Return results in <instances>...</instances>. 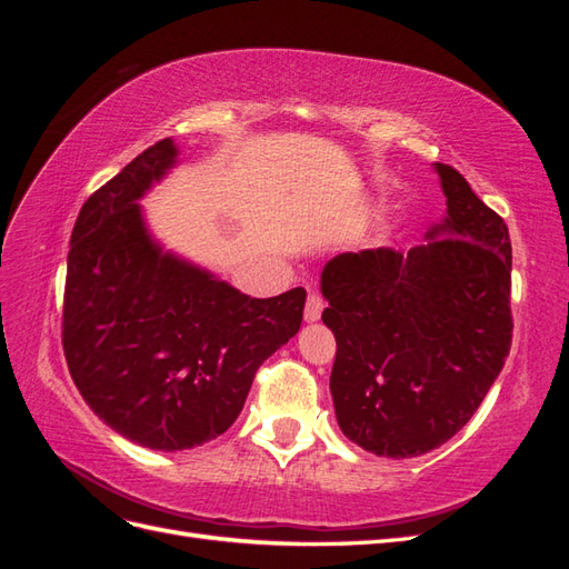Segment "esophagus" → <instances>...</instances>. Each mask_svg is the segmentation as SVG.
<instances>
[{
    "label": "esophagus",
    "mask_w": 569,
    "mask_h": 569,
    "mask_svg": "<svg viewBox=\"0 0 569 569\" xmlns=\"http://www.w3.org/2000/svg\"><path fill=\"white\" fill-rule=\"evenodd\" d=\"M322 308H325L322 297H320V295H316V291H311V295H308V299H306L303 320H306V322H316V320H320Z\"/></svg>",
    "instance_id": "1"
}]
</instances>
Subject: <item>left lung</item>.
<instances>
[{
    "label": "left lung",
    "instance_id": "1",
    "mask_svg": "<svg viewBox=\"0 0 569 569\" xmlns=\"http://www.w3.org/2000/svg\"><path fill=\"white\" fill-rule=\"evenodd\" d=\"M435 170L446 216L425 244L339 253L320 280L337 422L360 449L399 460L465 427L512 341L508 226L456 168Z\"/></svg>",
    "mask_w": 569,
    "mask_h": 569
}]
</instances>
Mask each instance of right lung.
Here are the masks:
<instances>
[{"label": "right lung", "instance_id": "add662e5", "mask_svg": "<svg viewBox=\"0 0 569 569\" xmlns=\"http://www.w3.org/2000/svg\"><path fill=\"white\" fill-rule=\"evenodd\" d=\"M176 163V142L161 140L82 203L63 291L78 391L113 432L153 451L226 432L306 303L301 287L251 299L153 242L137 201Z\"/></svg>", "mask_w": 569, "mask_h": 569}]
</instances>
